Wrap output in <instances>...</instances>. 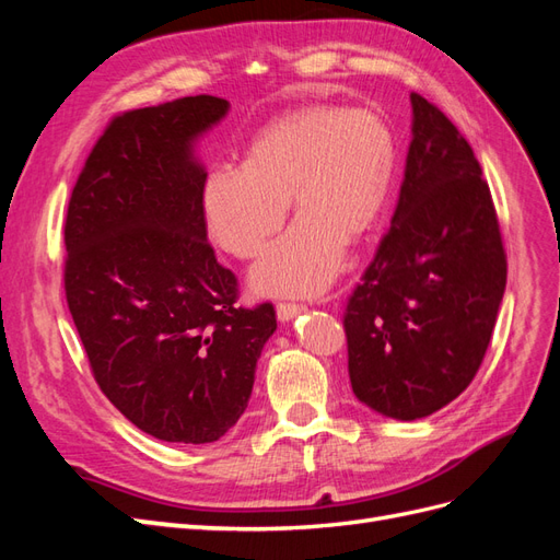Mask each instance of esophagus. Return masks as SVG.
Here are the masks:
<instances>
[{
    "instance_id": "1",
    "label": "esophagus",
    "mask_w": 560,
    "mask_h": 560,
    "mask_svg": "<svg viewBox=\"0 0 560 560\" xmlns=\"http://www.w3.org/2000/svg\"><path fill=\"white\" fill-rule=\"evenodd\" d=\"M276 311H278V319L290 322V319H294L296 315L306 313V306H301V303H278Z\"/></svg>"
}]
</instances>
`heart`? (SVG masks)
I'll list each match as a JSON object with an SVG mask.
<instances>
[{"instance_id":"obj_1","label":"heart","mask_w":560,"mask_h":560,"mask_svg":"<svg viewBox=\"0 0 560 560\" xmlns=\"http://www.w3.org/2000/svg\"><path fill=\"white\" fill-rule=\"evenodd\" d=\"M395 138L369 109L311 105L270 121L245 151L243 167H212L200 208L208 233L224 252L252 259L287 214L292 229L252 270L259 294L313 296L343 264L346 241L374 229L393 186Z\"/></svg>"}]
</instances>
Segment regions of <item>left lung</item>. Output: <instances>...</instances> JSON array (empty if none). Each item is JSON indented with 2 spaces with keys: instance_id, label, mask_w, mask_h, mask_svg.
I'll list each match as a JSON object with an SVG mask.
<instances>
[{
  "instance_id": "obj_1",
  "label": "left lung",
  "mask_w": 560,
  "mask_h": 560,
  "mask_svg": "<svg viewBox=\"0 0 560 560\" xmlns=\"http://www.w3.org/2000/svg\"><path fill=\"white\" fill-rule=\"evenodd\" d=\"M393 226L343 313L352 393L387 418L444 409L477 376L506 284L493 198L451 118L411 93Z\"/></svg>"
}]
</instances>
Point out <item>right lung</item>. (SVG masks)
Listing matches in <instances>:
<instances>
[{
	"label": "right lung",
	"instance_id": "1",
	"mask_svg": "<svg viewBox=\"0 0 560 560\" xmlns=\"http://www.w3.org/2000/svg\"><path fill=\"white\" fill-rule=\"evenodd\" d=\"M229 103L194 95L114 116L65 219V296L95 383L135 428L210 444L243 411L276 331L273 303L235 306L208 243L194 142Z\"/></svg>",
	"mask_w": 560,
	"mask_h": 560
}]
</instances>
